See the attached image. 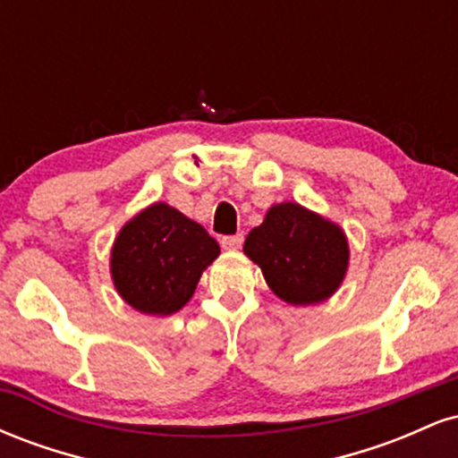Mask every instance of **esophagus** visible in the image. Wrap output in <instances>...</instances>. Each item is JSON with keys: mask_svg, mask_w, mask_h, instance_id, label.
Listing matches in <instances>:
<instances>
[{"mask_svg": "<svg viewBox=\"0 0 458 458\" xmlns=\"http://www.w3.org/2000/svg\"><path fill=\"white\" fill-rule=\"evenodd\" d=\"M241 245H243V234L222 236V247H224V250H239Z\"/></svg>", "mask_w": 458, "mask_h": 458, "instance_id": "1", "label": "esophagus"}]
</instances>
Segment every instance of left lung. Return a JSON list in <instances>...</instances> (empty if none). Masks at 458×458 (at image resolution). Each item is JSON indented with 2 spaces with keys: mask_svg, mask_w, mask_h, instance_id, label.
Here are the masks:
<instances>
[{
  "mask_svg": "<svg viewBox=\"0 0 458 458\" xmlns=\"http://www.w3.org/2000/svg\"><path fill=\"white\" fill-rule=\"evenodd\" d=\"M243 251L291 306L325 301L338 291L349 267L343 228L297 202L271 207L265 222L247 234Z\"/></svg>",
  "mask_w": 458,
  "mask_h": 458,
  "instance_id": "1",
  "label": "left lung"
}]
</instances>
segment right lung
<instances>
[{
  "mask_svg": "<svg viewBox=\"0 0 458 458\" xmlns=\"http://www.w3.org/2000/svg\"><path fill=\"white\" fill-rule=\"evenodd\" d=\"M217 256V241L202 225L155 202L123 225L109 267L115 291L131 308L167 317L191 299L202 271Z\"/></svg>",
  "mask_w": 458,
  "mask_h": 458,
  "instance_id": "1",
  "label": "right lung"
}]
</instances>
